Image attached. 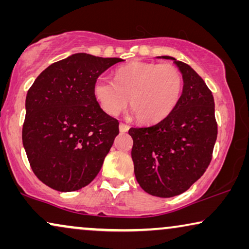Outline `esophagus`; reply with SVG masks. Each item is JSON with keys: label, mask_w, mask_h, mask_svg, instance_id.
<instances>
[{"label": "esophagus", "mask_w": 249, "mask_h": 249, "mask_svg": "<svg viewBox=\"0 0 249 249\" xmlns=\"http://www.w3.org/2000/svg\"><path fill=\"white\" fill-rule=\"evenodd\" d=\"M119 129H120L121 132H127L129 130V125L125 124H122V122H121V124H119Z\"/></svg>", "instance_id": "esophagus-1"}]
</instances>
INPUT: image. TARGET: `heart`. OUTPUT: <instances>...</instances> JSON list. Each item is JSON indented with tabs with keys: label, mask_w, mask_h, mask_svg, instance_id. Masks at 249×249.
Segmentation results:
<instances>
[{
	"label": "heart",
	"mask_w": 249,
	"mask_h": 249,
	"mask_svg": "<svg viewBox=\"0 0 249 249\" xmlns=\"http://www.w3.org/2000/svg\"><path fill=\"white\" fill-rule=\"evenodd\" d=\"M113 81L98 78L93 86L95 100L110 115L129 105L142 124H155L175 110L181 97L183 77L170 63L130 62L113 72Z\"/></svg>",
	"instance_id": "heart-1"
}]
</instances>
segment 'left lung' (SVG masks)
Returning a JSON list of instances; mask_svg holds the SVG:
<instances>
[{
    "label": "left lung",
    "mask_w": 249,
    "mask_h": 249,
    "mask_svg": "<svg viewBox=\"0 0 249 249\" xmlns=\"http://www.w3.org/2000/svg\"><path fill=\"white\" fill-rule=\"evenodd\" d=\"M173 60L181 71L183 89L171 113L151 127L130 128L131 158L139 186L149 195L185 193L206 171L217 136L214 98L205 81L188 64Z\"/></svg>",
    "instance_id": "8db88e82"
}]
</instances>
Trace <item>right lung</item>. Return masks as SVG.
<instances>
[{
	"label": "right lung",
	"instance_id": "obj_1",
	"mask_svg": "<svg viewBox=\"0 0 249 249\" xmlns=\"http://www.w3.org/2000/svg\"><path fill=\"white\" fill-rule=\"evenodd\" d=\"M119 57L77 53L47 67L29 88L22 144L34 173L57 192L95 179L119 135V122L95 100V80Z\"/></svg>",
	"mask_w": 249,
	"mask_h": 249
}]
</instances>
